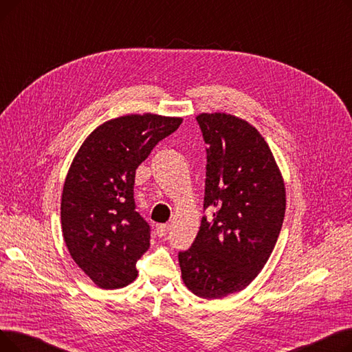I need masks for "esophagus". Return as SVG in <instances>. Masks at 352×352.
I'll use <instances>...</instances> for the list:
<instances>
[{
    "label": "esophagus",
    "mask_w": 352,
    "mask_h": 352,
    "mask_svg": "<svg viewBox=\"0 0 352 352\" xmlns=\"http://www.w3.org/2000/svg\"><path fill=\"white\" fill-rule=\"evenodd\" d=\"M170 231V226L168 224H160L157 228H155V232L158 236H165L166 232Z\"/></svg>",
    "instance_id": "1"
}]
</instances>
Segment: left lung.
I'll return each instance as SVG.
<instances>
[{"instance_id": "obj_1", "label": "left lung", "mask_w": 352, "mask_h": 352, "mask_svg": "<svg viewBox=\"0 0 352 352\" xmlns=\"http://www.w3.org/2000/svg\"><path fill=\"white\" fill-rule=\"evenodd\" d=\"M197 121L207 148L204 210L195 241L178 254L181 276L197 297L224 298L261 272L278 239L285 184L264 137L248 121L202 113Z\"/></svg>"}]
</instances>
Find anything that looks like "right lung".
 <instances>
[{"label":"right lung","mask_w":352,"mask_h":352,"mask_svg":"<svg viewBox=\"0 0 352 352\" xmlns=\"http://www.w3.org/2000/svg\"><path fill=\"white\" fill-rule=\"evenodd\" d=\"M181 122L151 113L113 118L74 157L61 195V230L74 263L97 287L117 289L137 278L135 263L150 248V226L135 211V171Z\"/></svg>","instance_id":"add662e5"}]
</instances>
